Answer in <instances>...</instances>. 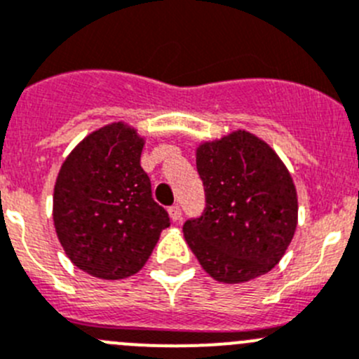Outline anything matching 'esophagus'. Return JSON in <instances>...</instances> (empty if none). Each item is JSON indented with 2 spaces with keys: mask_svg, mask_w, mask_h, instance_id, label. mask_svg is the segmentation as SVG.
<instances>
[{
  "mask_svg": "<svg viewBox=\"0 0 359 359\" xmlns=\"http://www.w3.org/2000/svg\"><path fill=\"white\" fill-rule=\"evenodd\" d=\"M168 212H170V217H172L173 221H180V219H182V210H180L179 205H172L168 209Z\"/></svg>",
  "mask_w": 359,
  "mask_h": 359,
  "instance_id": "obj_1",
  "label": "esophagus"
}]
</instances>
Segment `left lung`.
<instances>
[{
  "label": "left lung",
  "mask_w": 359,
  "mask_h": 359,
  "mask_svg": "<svg viewBox=\"0 0 359 359\" xmlns=\"http://www.w3.org/2000/svg\"><path fill=\"white\" fill-rule=\"evenodd\" d=\"M205 209L184 223L200 266L217 281L243 283L269 273L292 241L297 195L273 149L236 130L196 150Z\"/></svg>",
  "instance_id": "8db88e82"
}]
</instances>
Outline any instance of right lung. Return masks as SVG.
<instances>
[{"instance_id": "add662e5", "label": "right lung", "mask_w": 359, "mask_h": 359, "mask_svg": "<svg viewBox=\"0 0 359 359\" xmlns=\"http://www.w3.org/2000/svg\"><path fill=\"white\" fill-rule=\"evenodd\" d=\"M143 140L123 123L86 136L58 173L53 219L67 257L85 273L120 280L149 260L170 216L152 198Z\"/></svg>"}]
</instances>
